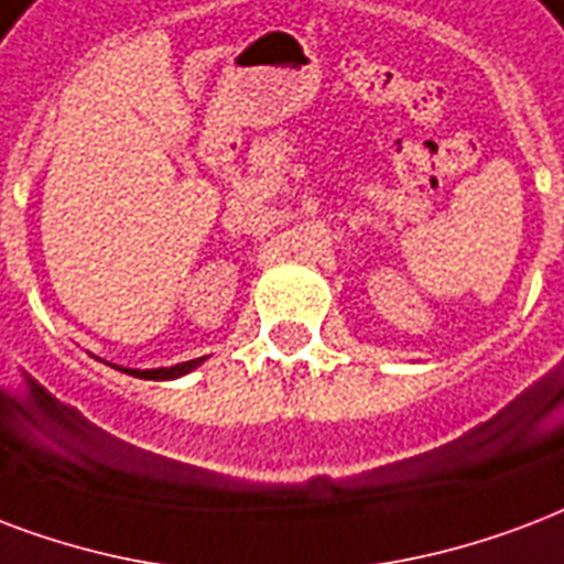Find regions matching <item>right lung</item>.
Wrapping results in <instances>:
<instances>
[{"instance_id":"obj_1","label":"right lung","mask_w":564,"mask_h":564,"mask_svg":"<svg viewBox=\"0 0 564 564\" xmlns=\"http://www.w3.org/2000/svg\"><path fill=\"white\" fill-rule=\"evenodd\" d=\"M204 358H195V360H186V364H177V367H162V369H123L129 376L135 378H148V381H165V378H177V376H186L188 369H195Z\"/></svg>"}]
</instances>
